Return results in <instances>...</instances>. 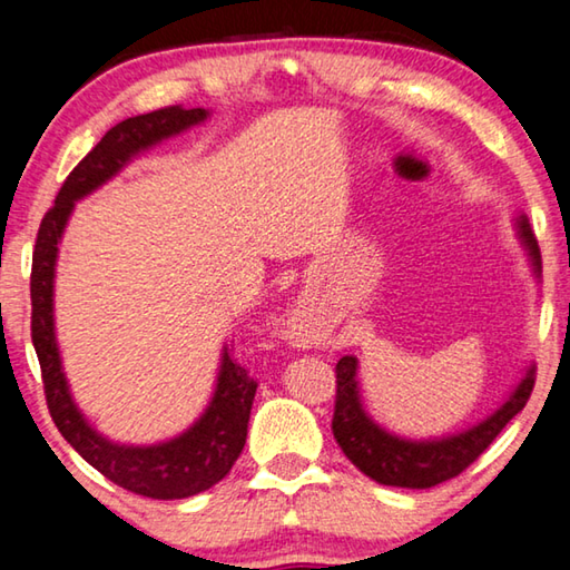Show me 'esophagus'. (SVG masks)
<instances>
[{
    "instance_id": "esophagus-1",
    "label": "esophagus",
    "mask_w": 570,
    "mask_h": 570,
    "mask_svg": "<svg viewBox=\"0 0 570 570\" xmlns=\"http://www.w3.org/2000/svg\"><path fill=\"white\" fill-rule=\"evenodd\" d=\"M292 334L296 336V340H302V342L316 340L314 330H312V326H308V316L302 314V312L294 314V320H292Z\"/></svg>"
}]
</instances>
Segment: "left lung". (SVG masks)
<instances>
[{
	"instance_id": "1",
	"label": "left lung",
	"mask_w": 570,
	"mask_h": 570,
	"mask_svg": "<svg viewBox=\"0 0 570 570\" xmlns=\"http://www.w3.org/2000/svg\"><path fill=\"white\" fill-rule=\"evenodd\" d=\"M520 238L528 246L530 262L540 274V248L530 230L525 216L518 218ZM336 400H334V420L332 432L340 442L344 455L350 458L364 475L377 480L380 485L394 488H435L440 482L458 478L462 470H468L482 452L490 448L500 430L525 407L535 384V372L530 370L525 380L518 384V390L510 394V400L500 407L493 417L480 422L462 435H452L448 440L432 442H410L400 440L384 432L380 424L366 417L356 392V360L342 356L336 362Z\"/></svg>"
}]
</instances>
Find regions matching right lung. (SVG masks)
Masks as SVG:
<instances>
[{
  "mask_svg": "<svg viewBox=\"0 0 570 570\" xmlns=\"http://www.w3.org/2000/svg\"><path fill=\"white\" fill-rule=\"evenodd\" d=\"M206 115L204 108L168 105V108L122 120L105 132L98 146L65 178L55 206L47 210L40 230H37L32 254V344L42 370L47 410H50L57 430L115 485L156 500H180L204 493L228 475L246 445L250 404H254L258 384L246 366H240L224 352L214 402L204 417L180 438L153 448H125L100 438L75 407L60 366L52 322L55 258L67 216L77 198H82L85 193L108 180L112 173H118L135 153L206 120Z\"/></svg>",
  "mask_w": 570,
  "mask_h": 570,
  "instance_id": "right-lung-1",
  "label": "right lung"
}]
</instances>
